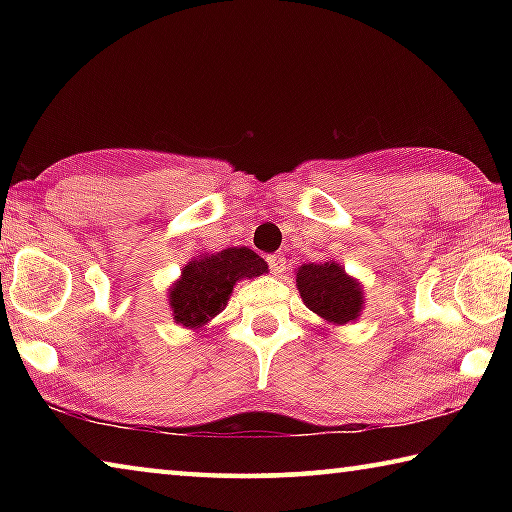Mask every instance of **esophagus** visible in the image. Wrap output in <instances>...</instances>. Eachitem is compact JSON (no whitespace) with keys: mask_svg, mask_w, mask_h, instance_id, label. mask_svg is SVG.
<instances>
[{"mask_svg":"<svg viewBox=\"0 0 512 512\" xmlns=\"http://www.w3.org/2000/svg\"><path fill=\"white\" fill-rule=\"evenodd\" d=\"M266 262H268V268H271L273 275H280V273L287 271V259H284L282 255L266 257Z\"/></svg>","mask_w":512,"mask_h":512,"instance_id":"1","label":"esophagus"}]
</instances>
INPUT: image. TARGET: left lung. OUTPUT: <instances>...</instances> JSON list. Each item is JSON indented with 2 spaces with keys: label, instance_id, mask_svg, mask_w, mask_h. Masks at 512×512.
Masks as SVG:
<instances>
[{
  "label": "left lung",
  "instance_id": "8db88e82",
  "mask_svg": "<svg viewBox=\"0 0 512 512\" xmlns=\"http://www.w3.org/2000/svg\"><path fill=\"white\" fill-rule=\"evenodd\" d=\"M296 282L305 305L327 323L345 325L359 316L363 305L361 287L345 275L339 264L325 262L300 266Z\"/></svg>",
  "mask_w": 512,
  "mask_h": 512
}]
</instances>
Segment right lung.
I'll list each match as a JSON object with an SVG mask.
<instances>
[{
	"label": "right lung",
	"instance_id": "add662e5",
	"mask_svg": "<svg viewBox=\"0 0 512 512\" xmlns=\"http://www.w3.org/2000/svg\"><path fill=\"white\" fill-rule=\"evenodd\" d=\"M266 268L264 259L250 248H225L194 259L169 293L173 320L183 327H203L221 314L237 280L259 277Z\"/></svg>",
	"mask_w": 512,
	"mask_h": 512
}]
</instances>
